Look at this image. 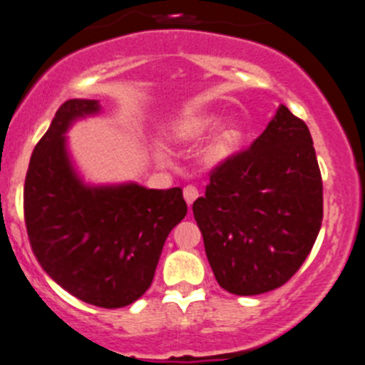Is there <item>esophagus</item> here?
Returning a JSON list of instances; mask_svg holds the SVG:
<instances>
[{
	"label": "esophagus",
	"mask_w": 365,
	"mask_h": 365,
	"mask_svg": "<svg viewBox=\"0 0 365 365\" xmlns=\"http://www.w3.org/2000/svg\"><path fill=\"white\" fill-rule=\"evenodd\" d=\"M182 195H184V200L187 202V205H191L195 200H197L198 190L193 186V184H187V186L182 190Z\"/></svg>",
	"instance_id": "esophagus-1"
}]
</instances>
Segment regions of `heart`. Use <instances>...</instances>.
<instances>
[{"label":"heart","mask_w":365,"mask_h":365,"mask_svg":"<svg viewBox=\"0 0 365 365\" xmlns=\"http://www.w3.org/2000/svg\"><path fill=\"white\" fill-rule=\"evenodd\" d=\"M220 124H222V118L215 113L193 115V117L184 118L181 124L178 125V136L182 140H190V142L191 140H200L204 138V136H207L209 133L215 131ZM232 142H234V135L230 133V135H227L225 138H223L222 143H218V145L215 147V156L216 158L227 156L230 150V143ZM156 154L160 160H167L165 150L158 149Z\"/></svg>","instance_id":"obj_1"}]
</instances>
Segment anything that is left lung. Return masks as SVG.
<instances>
[{
	"instance_id": "1",
	"label": "left lung",
	"mask_w": 365,
	"mask_h": 365,
	"mask_svg": "<svg viewBox=\"0 0 365 365\" xmlns=\"http://www.w3.org/2000/svg\"><path fill=\"white\" fill-rule=\"evenodd\" d=\"M193 215L223 289L252 297L284 286L323 220V182L305 122L280 104L247 150L211 172Z\"/></svg>"
}]
</instances>
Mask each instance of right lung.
I'll return each instance as SVG.
<instances>
[{
  "instance_id": "right-lung-1",
  "label": "right lung",
  "mask_w": 365,
  "mask_h": 365,
  "mask_svg": "<svg viewBox=\"0 0 365 365\" xmlns=\"http://www.w3.org/2000/svg\"><path fill=\"white\" fill-rule=\"evenodd\" d=\"M99 111L93 99H68L58 108L31 154L24 222L38 264L60 287L85 304L118 309L149 289L165 241L187 205L181 187L92 186L79 178L65 133Z\"/></svg>"
}]
</instances>
